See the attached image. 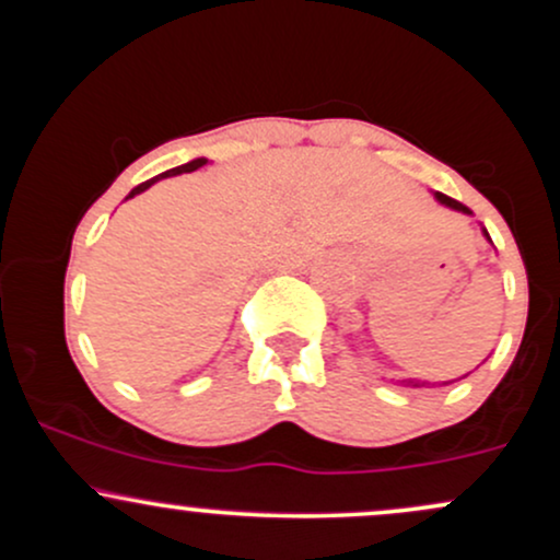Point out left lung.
Masks as SVG:
<instances>
[{"label":"left lung","mask_w":560,"mask_h":560,"mask_svg":"<svg viewBox=\"0 0 560 560\" xmlns=\"http://www.w3.org/2000/svg\"><path fill=\"white\" fill-rule=\"evenodd\" d=\"M436 199H440V202L442 205H447V208H453V210H460V213H466V215H471V210H468L466 208V205H460L458 202V199H453V197H447V195H442V191H436V195H434ZM485 236H487V240H490V234H487V231H485ZM400 384H405V387H427V384L429 382H413V378H402V382ZM445 384H453V382H445Z\"/></svg>","instance_id":"left-lung-1"}]
</instances>
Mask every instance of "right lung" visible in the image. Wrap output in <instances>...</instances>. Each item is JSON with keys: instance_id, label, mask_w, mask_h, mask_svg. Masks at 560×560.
Segmentation results:
<instances>
[{"instance_id": "add662e5", "label": "right lung", "mask_w": 560, "mask_h": 560, "mask_svg": "<svg viewBox=\"0 0 560 560\" xmlns=\"http://www.w3.org/2000/svg\"><path fill=\"white\" fill-rule=\"evenodd\" d=\"M208 163V160L205 158H197V160H191V163H184V165H178V168H171V171H165V173H160V176H155V178H150V182H144V184H139V186H133L131 189V195L128 197H133V195H141V191L144 189H150L152 184L155 182H160V178H168V176H178V173H191V171H197V168H202V165Z\"/></svg>"}]
</instances>
